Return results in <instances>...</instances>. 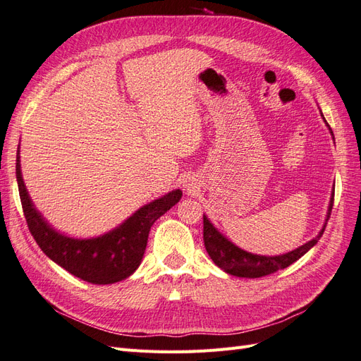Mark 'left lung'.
Listing matches in <instances>:
<instances>
[{
    "instance_id": "1",
    "label": "left lung",
    "mask_w": 361,
    "mask_h": 361,
    "mask_svg": "<svg viewBox=\"0 0 361 361\" xmlns=\"http://www.w3.org/2000/svg\"><path fill=\"white\" fill-rule=\"evenodd\" d=\"M326 122V120H325ZM326 126H330L326 123ZM333 135V130L330 129ZM334 138V137H333ZM334 202V192L331 195L329 212H326V220L322 227L319 235L316 236L307 244L301 245L300 248L290 251V253L281 255V256H259L253 253H247V251L238 248L235 244H232L228 239H226L216 228L207 220L206 215H203V241L207 255L214 260L216 267H220L227 274L236 276V277H248V279H257L262 276H268L276 272L279 269H285L293 262H297L301 256H304L307 251L318 243V239L322 236L326 221L330 220L331 209Z\"/></svg>"
}]
</instances>
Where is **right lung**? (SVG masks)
<instances>
[{
	"label": "right lung",
	"instance_id": "obj_1",
	"mask_svg": "<svg viewBox=\"0 0 361 361\" xmlns=\"http://www.w3.org/2000/svg\"><path fill=\"white\" fill-rule=\"evenodd\" d=\"M16 179L30 233L40 250L72 276L93 285H110L133 274L143 259L150 227L182 197V191L174 190L141 207L110 233L93 239H73L51 228L32 206L20 173L19 150Z\"/></svg>",
	"mask_w": 361,
	"mask_h": 361
}]
</instances>
